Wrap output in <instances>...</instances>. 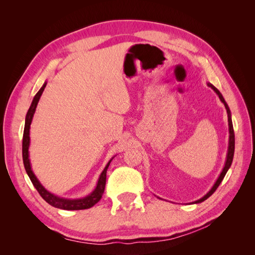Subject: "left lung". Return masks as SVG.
<instances>
[{"label": "left lung", "instance_id": "left-lung-1", "mask_svg": "<svg viewBox=\"0 0 255 255\" xmlns=\"http://www.w3.org/2000/svg\"><path fill=\"white\" fill-rule=\"evenodd\" d=\"M208 86L210 87H212V89H214V91L216 92V94L218 95V97H219V99L221 100V102L225 104V106H226V109H227V113H228V119H229V129H230V140H229V151H228V156H227V161H226V165H225V168H223V170H222V172H221V174L219 175V177H218V180H217V182L215 183V185L213 186V188L207 192V194L202 198V199H200V200H198V201H196V202H194V203H200V202H203L204 200H206L208 197H211L214 192L216 191V189L218 188V186L220 185V183L222 182V180H223V177H225V175L227 174V172H228V170H229V168L231 167V165H232V161H233V156H234V149H235V135H234V128H233V123H232V119H231V112H230V109H229V106H228V104L226 103V101H225V99H223V97H222V95L220 94V91L216 88L215 86H213L212 84H207Z\"/></svg>", "mask_w": 255, "mask_h": 255}]
</instances>
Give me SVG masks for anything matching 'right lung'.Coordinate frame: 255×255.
<instances>
[{"mask_svg": "<svg viewBox=\"0 0 255 255\" xmlns=\"http://www.w3.org/2000/svg\"><path fill=\"white\" fill-rule=\"evenodd\" d=\"M45 86H47V83H44L43 86L40 88V90L36 94V96L33 100V102H32V105H30L29 110L26 114L25 127H24V132H23V140H22L23 164H24L25 170H26V172L29 176L30 181H32L33 185L35 186V188L37 189L38 192H39V195L42 197L44 201H47L50 205H52L54 207H57V208H61V210H68V211L86 210V208H90L91 206H94L96 203H98L100 201V200H101L102 195L104 192L105 184H106V171H107V168H109V166L111 164L112 159L109 161V164L106 165L103 172L101 173V175H100V179L98 181L96 189L92 191V194H90L86 198L79 199V200L63 199V198L54 196L53 194H51V192H49L48 190L44 189V187L39 183V181L37 180V177L33 173L32 168H30L29 158H28V145H29V126H30V122H32L34 113L36 111L38 101H39V99L42 95V92H43Z\"/></svg>", "mask_w": 255, "mask_h": 255, "instance_id": "1", "label": "right lung"}]
</instances>
